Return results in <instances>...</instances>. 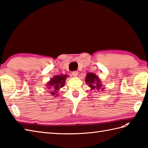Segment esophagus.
<instances>
[{"label":"esophagus","instance_id":"esophagus-1","mask_svg":"<svg viewBox=\"0 0 148 148\" xmlns=\"http://www.w3.org/2000/svg\"><path fill=\"white\" fill-rule=\"evenodd\" d=\"M72 75L73 76H77L78 75V72L77 71H73L72 72Z\"/></svg>","mask_w":148,"mask_h":148}]
</instances>
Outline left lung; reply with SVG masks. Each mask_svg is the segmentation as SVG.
<instances>
[{
  "label": "left lung",
  "mask_w": 148,
  "mask_h": 148,
  "mask_svg": "<svg viewBox=\"0 0 148 148\" xmlns=\"http://www.w3.org/2000/svg\"><path fill=\"white\" fill-rule=\"evenodd\" d=\"M85 82L88 84L91 90H103L104 88H102V82L98 76L95 74L88 72L85 77Z\"/></svg>",
  "instance_id": "obj_1"
}]
</instances>
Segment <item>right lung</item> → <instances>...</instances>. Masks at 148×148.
Returning <instances> with one entry per match:
<instances>
[{"label":"right lung","instance_id":"right-lung-1","mask_svg":"<svg viewBox=\"0 0 148 148\" xmlns=\"http://www.w3.org/2000/svg\"><path fill=\"white\" fill-rule=\"evenodd\" d=\"M69 77L67 74L57 75L50 79L49 81L46 84V87L49 90V93L51 96L56 97L58 95V90L60 88L65 85L66 78Z\"/></svg>","mask_w":148,"mask_h":148}]
</instances>
